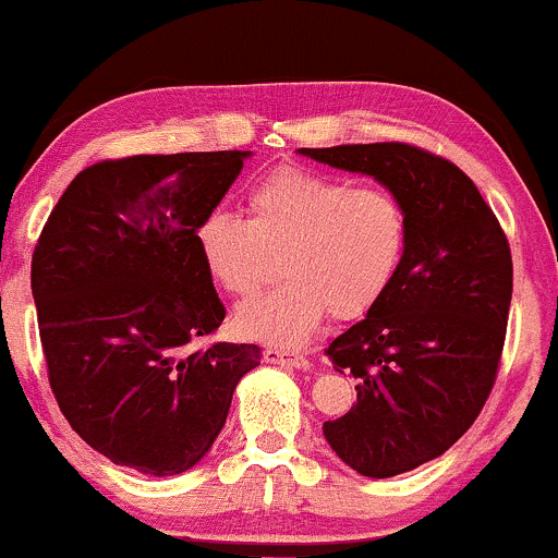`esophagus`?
Instances as JSON below:
<instances>
[{"label":"esophagus","mask_w":558,"mask_h":558,"mask_svg":"<svg viewBox=\"0 0 558 558\" xmlns=\"http://www.w3.org/2000/svg\"><path fill=\"white\" fill-rule=\"evenodd\" d=\"M265 363L269 365H283V368H299V371H307L310 368V360L299 352H289V349H265Z\"/></svg>","instance_id":"obj_1"}]
</instances>
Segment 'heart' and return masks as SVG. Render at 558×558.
Segmentation results:
<instances>
[{
	"label": "heart",
	"instance_id": "heart-1",
	"mask_svg": "<svg viewBox=\"0 0 558 558\" xmlns=\"http://www.w3.org/2000/svg\"><path fill=\"white\" fill-rule=\"evenodd\" d=\"M248 219L214 209L193 241L206 272L232 296H251L280 251L283 283L241 304L235 328L269 347H302L328 312L363 317L387 296L408 246V217L387 187L299 163L269 169L246 193Z\"/></svg>",
	"mask_w": 558,
	"mask_h": 558
}]
</instances>
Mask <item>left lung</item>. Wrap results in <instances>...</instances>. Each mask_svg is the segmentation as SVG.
<instances>
[{"label": "left lung", "mask_w": 558, "mask_h": 558, "mask_svg": "<svg viewBox=\"0 0 558 558\" xmlns=\"http://www.w3.org/2000/svg\"><path fill=\"white\" fill-rule=\"evenodd\" d=\"M299 153L371 174L405 209L395 283L326 349L336 368L357 378V402L323 424L357 474H405L456 445L485 408L506 341L511 248L480 190L448 158L408 143Z\"/></svg>", "instance_id": "left-lung-1"}]
</instances>
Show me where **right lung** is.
<instances>
[{
	"label": "right lung",
	"instance_id": "1",
	"mask_svg": "<svg viewBox=\"0 0 558 558\" xmlns=\"http://www.w3.org/2000/svg\"><path fill=\"white\" fill-rule=\"evenodd\" d=\"M248 150L100 161L60 195L31 259L47 376L89 448L140 474L193 469L228 421L256 344L193 349L225 304L193 230Z\"/></svg>",
	"mask_w": 558,
	"mask_h": 558
}]
</instances>
